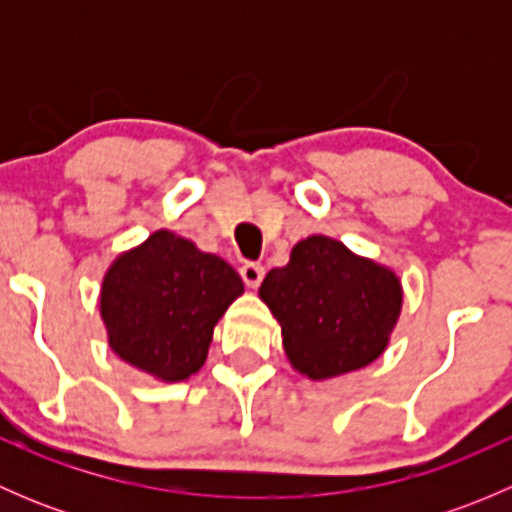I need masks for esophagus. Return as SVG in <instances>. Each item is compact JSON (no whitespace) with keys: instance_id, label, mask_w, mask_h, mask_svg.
Instances as JSON below:
<instances>
[{"instance_id":"esophagus-1","label":"esophagus","mask_w":512,"mask_h":512,"mask_svg":"<svg viewBox=\"0 0 512 512\" xmlns=\"http://www.w3.org/2000/svg\"><path fill=\"white\" fill-rule=\"evenodd\" d=\"M240 277L245 280L247 287L257 289V287H260L262 277H265V267L257 265V262H245V265L240 267Z\"/></svg>"}]
</instances>
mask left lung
Here are the masks:
<instances>
[{
    "label": "left lung",
    "mask_w": 512,
    "mask_h": 512,
    "mask_svg": "<svg viewBox=\"0 0 512 512\" xmlns=\"http://www.w3.org/2000/svg\"><path fill=\"white\" fill-rule=\"evenodd\" d=\"M260 299L280 324L292 369L327 381L386 352L404 287L391 267L334 237L309 235L292 247L285 267L267 272Z\"/></svg>",
    "instance_id": "obj_1"
}]
</instances>
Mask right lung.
I'll return each instance as SVG.
<instances>
[{
  "label": "right lung",
  "instance_id": "obj_1",
  "mask_svg": "<svg viewBox=\"0 0 512 512\" xmlns=\"http://www.w3.org/2000/svg\"><path fill=\"white\" fill-rule=\"evenodd\" d=\"M245 292L240 275L193 240L156 230L108 265L98 312L108 347L163 384L198 374L215 324Z\"/></svg>",
  "mask_w": 512,
  "mask_h": 512
}]
</instances>
